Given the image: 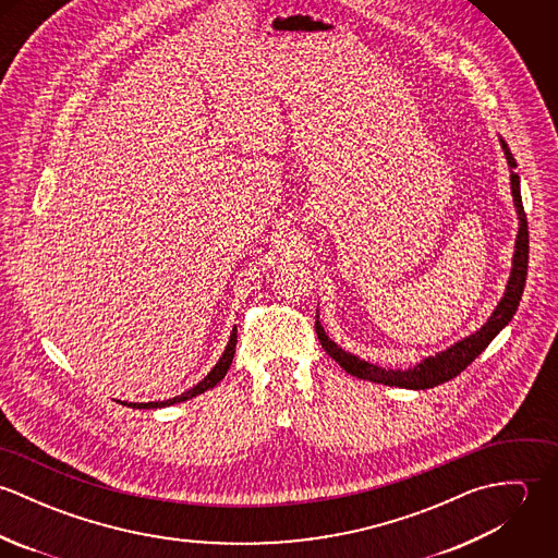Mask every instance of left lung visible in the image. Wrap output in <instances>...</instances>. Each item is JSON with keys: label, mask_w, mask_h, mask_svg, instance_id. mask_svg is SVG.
<instances>
[{"label": "left lung", "mask_w": 558, "mask_h": 558, "mask_svg": "<svg viewBox=\"0 0 558 558\" xmlns=\"http://www.w3.org/2000/svg\"><path fill=\"white\" fill-rule=\"evenodd\" d=\"M502 144L505 157L511 167V193H513V202L518 208V219H520V230H518V240H515V253H513V268H511V277L505 290L502 301L498 303V307L494 310V314L489 319L478 328L475 335L466 337L464 341L451 345L447 352H440L436 356L425 359L423 363H418L412 369L399 372V369H383L378 365L365 363L361 359H356L354 354L341 350L332 339H328V335L324 332L318 316H316V332H318L319 343L326 350V354L337 361L350 376H356L361 380H369V383H378V385H389V387H401V389H432L436 385H442L451 378H456L458 374H462L478 354L489 345V341L509 324V319L513 318L524 286H526V270H529V223H526V213L522 206V195H520V175L513 171L515 169V159L509 153L507 144Z\"/></svg>", "instance_id": "8db88e82"}]
</instances>
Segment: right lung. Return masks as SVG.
<instances>
[{
	"instance_id": "add662e5",
	"label": "right lung",
	"mask_w": 558,
	"mask_h": 558,
	"mask_svg": "<svg viewBox=\"0 0 558 558\" xmlns=\"http://www.w3.org/2000/svg\"><path fill=\"white\" fill-rule=\"evenodd\" d=\"M236 335H239V328L234 326V330H232V335H230V343H228V348H226V352H223V356L219 359V363L213 367V372L202 380V383H197L193 389H189L186 393H182V396H178V398L167 399V401H148V403H129V405H133V408H162V405H171V403H175V401H186V399L195 398V396H199V393H204V391H208V389H213V387H217L223 378H226V374H228V369H230V365H232V361H234V352H236ZM126 405V403H124Z\"/></svg>"
}]
</instances>
